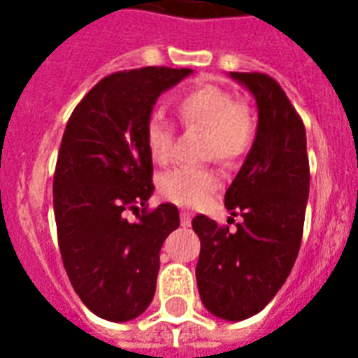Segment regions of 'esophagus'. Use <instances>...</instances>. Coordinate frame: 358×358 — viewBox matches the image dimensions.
Masks as SVG:
<instances>
[{
  "label": "esophagus",
  "mask_w": 358,
  "mask_h": 358,
  "mask_svg": "<svg viewBox=\"0 0 358 358\" xmlns=\"http://www.w3.org/2000/svg\"><path fill=\"white\" fill-rule=\"evenodd\" d=\"M191 215L189 212H182L180 213V223H182V227H191Z\"/></svg>",
  "instance_id": "1"
}]
</instances>
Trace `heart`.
<instances>
[{
	"instance_id": "heart-1",
	"label": "heart",
	"mask_w": 358,
	"mask_h": 358,
	"mask_svg": "<svg viewBox=\"0 0 358 358\" xmlns=\"http://www.w3.org/2000/svg\"><path fill=\"white\" fill-rule=\"evenodd\" d=\"M180 120L206 131L204 154L223 162H234L252 146L256 119L249 106L236 102L219 85H199L182 94L176 103ZM146 150L152 162L167 163L173 154V128L159 111L148 117L145 128ZM221 184L213 169H174L159 178V191L167 201L185 208L202 206Z\"/></svg>"
}]
</instances>
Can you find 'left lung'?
<instances>
[{
    "instance_id": "1",
    "label": "left lung",
    "mask_w": 358,
    "mask_h": 358,
    "mask_svg": "<svg viewBox=\"0 0 358 358\" xmlns=\"http://www.w3.org/2000/svg\"><path fill=\"white\" fill-rule=\"evenodd\" d=\"M255 96L256 135L243 165L224 195L241 215L238 230L206 215L193 219L201 238L199 294L215 317L241 322L255 316L286 282L301 247L310 171L305 124L286 92L266 74L230 72Z\"/></svg>"
}]
</instances>
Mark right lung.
<instances>
[{
  "label": "right lung",
  "instance_id": "1",
  "mask_svg": "<svg viewBox=\"0 0 358 358\" xmlns=\"http://www.w3.org/2000/svg\"><path fill=\"white\" fill-rule=\"evenodd\" d=\"M191 69L117 72L98 81L76 106L59 148L53 212L59 249L83 305L108 322H129L152 303L159 250L180 227L178 208L139 210L154 193L145 128L159 94Z\"/></svg>",
  "mask_w": 358,
  "mask_h": 358
}]
</instances>
